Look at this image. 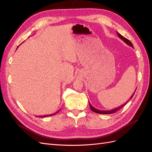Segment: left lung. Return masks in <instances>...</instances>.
<instances>
[{"mask_svg": "<svg viewBox=\"0 0 152 152\" xmlns=\"http://www.w3.org/2000/svg\"><path fill=\"white\" fill-rule=\"evenodd\" d=\"M117 34H118V37H119V38H120L121 40H122L123 41H124L125 43L127 44L128 45V46H131V47H132V48H133V44H132L129 40L128 39H127V38H125L124 37H123L122 35H121L120 34L118 33V32H117ZM136 89H135V91H136ZM135 91L133 93V94L131 95V96L129 99H131L133 98V95H134V94ZM129 101H127L125 103H124V104H122L121 106H119V107H118V108H114V109H112V110H101L96 109L95 108L93 107V106H92V105L91 104V103H90L89 102V106H90V108H91V110H92V111H93L94 112H95V113H97V114H114V113H115V112H117L118 110H119V109H121V108L123 107V106H125V105L126 104V103H127Z\"/></svg>", "mask_w": 152, "mask_h": 152, "instance_id": "left-lung-1", "label": "left lung"}]
</instances>
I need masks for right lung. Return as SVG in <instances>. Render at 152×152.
<instances>
[{
	"label": "right lung",
	"instance_id": "1",
	"mask_svg": "<svg viewBox=\"0 0 152 152\" xmlns=\"http://www.w3.org/2000/svg\"><path fill=\"white\" fill-rule=\"evenodd\" d=\"M59 111H57V112H56V113H54V114H50V115H41V116H40V118H45V117H47V116H51V115H54V114H57V113L59 112ZM38 117H39V116H38Z\"/></svg>",
	"mask_w": 152,
	"mask_h": 152
}]
</instances>
